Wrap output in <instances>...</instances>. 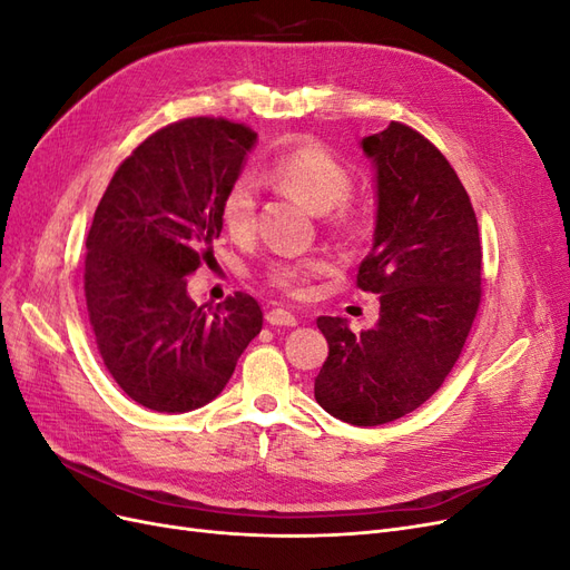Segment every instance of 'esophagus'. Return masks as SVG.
Listing matches in <instances>:
<instances>
[{"label": "esophagus", "instance_id": "obj_1", "mask_svg": "<svg viewBox=\"0 0 570 570\" xmlns=\"http://www.w3.org/2000/svg\"><path fill=\"white\" fill-rule=\"evenodd\" d=\"M266 321H268L271 325H285V327L297 325V316L292 314V312H287V308H281V306H273V308H268Z\"/></svg>", "mask_w": 570, "mask_h": 570}]
</instances>
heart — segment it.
<instances>
[{"label": "heart", "instance_id": "1", "mask_svg": "<svg viewBox=\"0 0 570 570\" xmlns=\"http://www.w3.org/2000/svg\"><path fill=\"white\" fill-rule=\"evenodd\" d=\"M262 180L278 193L302 199L308 209L321 212L323 220L335 230H352L358 212L350 199L354 178L350 168L335 159L318 142H304L278 154L264 170ZM256 187L247 176L235 178L220 199V220L226 230L245 239L256 228ZM333 268L325 254L287 256L266 268V283L289 297H306L312 283Z\"/></svg>", "mask_w": 570, "mask_h": 570}]
</instances>
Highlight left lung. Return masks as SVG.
<instances>
[{
	"label": "left lung",
	"mask_w": 570,
	"mask_h": 570,
	"mask_svg": "<svg viewBox=\"0 0 570 570\" xmlns=\"http://www.w3.org/2000/svg\"><path fill=\"white\" fill-rule=\"evenodd\" d=\"M377 168L373 249L356 287L381 318L354 335L321 316L327 358L316 402L352 425H383L433 396L454 368L482 299V247L469 193L444 154L400 120L361 142Z\"/></svg>",
	"instance_id": "obj_1"
}]
</instances>
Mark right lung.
I'll list each match as a JSON object with an SVG mask.
<instances>
[{
	"mask_svg": "<svg viewBox=\"0 0 570 570\" xmlns=\"http://www.w3.org/2000/svg\"><path fill=\"white\" fill-rule=\"evenodd\" d=\"M254 140L228 118L176 120L120 161L99 199L85 239V302L109 375L147 409L209 404L262 333V306L247 292L212 312L187 297V275L214 256L223 193Z\"/></svg>",
	"mask_w": 570,
	"mask_h": 570,
	"instance_id": "add662e5",
	"label": "right lung"
}]
</instances>
